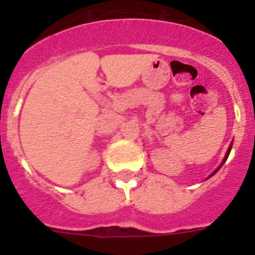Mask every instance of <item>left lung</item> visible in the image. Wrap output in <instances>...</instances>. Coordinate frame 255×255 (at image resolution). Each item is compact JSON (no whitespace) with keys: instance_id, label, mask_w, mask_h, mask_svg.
<instances>
[{"instance_id":"left-lung-1","label":"left lung","mask_w":255,"mask_h":255,"mask_svg":"<svg viewBox=\"0 0 255 255\" xmlns=\"http://www.w3.org/2000/svg\"><path fill=\"white\" fill-rule=\"evenodd\" d=\"M233 143H234V140H233V141H231V144H230V145H229V148H227V152H226V154H225V157H224V159H222V162H221V164H220V166H218V167H217V168H216V170H215V171H213V172H212V173H211V175H209V176H208V179H209V177H212V176H213V175H215V173H216V172H217V171H218V170H220V168H221V167H222V164H224V163H225V162H226L227 157H229L230 152H231V148H233Z\"/></svg>"}]
</instances>
